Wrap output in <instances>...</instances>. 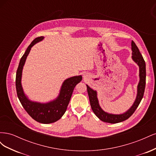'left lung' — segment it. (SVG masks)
Wrapping results in <instances>:
<instances>
[{
    "label": "left lung",
    "instance_id": "1",
    "mask_svg": "<svg viewBox=\"0 0 156 156\" xmlns=\"http://www.w3.org/2000/svg\"><path fill=\"white\" fill-rule=\"evenodd\" d=\"M131 50H132V58L139 66V77L140 81L137 87V96H136L135 101L133 106L129 109L122 115H112L103 111L99 105L98 100L97 98L96 91L90 88L88 85L87 92L89 97L90 103L93 112L101 121L111 124H116L119 122H123L133 114L136 108L138 107L139 103L143 98L145 85H146V64L145 61L140 54V51L133 41H131Z\"/></svg>",
    "mask_w": 156,
    "mask_h": 156
}]
</instances>
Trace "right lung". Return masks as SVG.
Instances as JSON below:
<instances>
[{
	"instance_id": "obj_1",
	"label": "right lung",
	"mask_w": 156,
	"mask_h": 156,
	"mask_svg": "<svg viewBox=\"0 0 156 156\" xmlns=\"http://www.w3.org/2000/svg\"><path fill=\"white\" fill-rule=\"evenodd\" d=\"M44 39V36L37 37L32 41L28 47L25 53L21 57L16 72V87L17 97L25 110L33 119L41 124H50L58 120L67 109L69 100L72 97L74 88L76 84L81 81L82 76H75L65 80L61 87L60 94L55 100L48 103L33 102L28 99L21 87V80L22 70L26 58L32 47L37 42Z\"/></svg>"
}]
</instances>
